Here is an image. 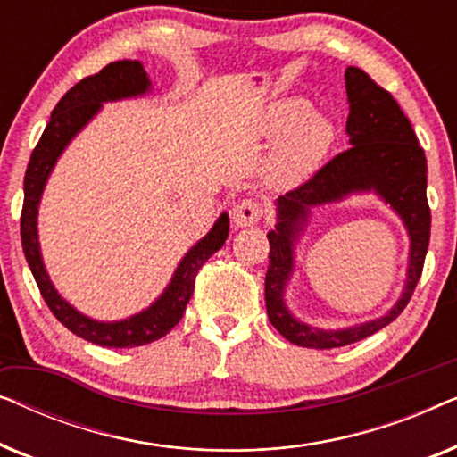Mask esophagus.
<instances>
[{
  "label": "esophagus",
  "instance_id": "obj_1",
  "mask_svg": "<svg viewBox=\"0 0 457 457\" xmlns=\"http://www.w3.org/2000/svg\"><path fill=\"white\" fill-rule=\"evenodd\" d=\"M233 224L237 228H245V227H253L255 222L262 218V205L252 202V199H243L233 208Z\"/></svg>",
  "mask_w": 457,
  "mask_h": 457
}]
</instances>
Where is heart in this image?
Returning <instances> with one entry per match:
<instances>
[{"mask_svg": "<svg viewBox=\"0 0 457 457\" xmlns=\"http://www.w3.org/2000/svg\"><path fill=\"white\" fill-rule=\"evenodd\" d=\"M268 139H278L266 160V172L278 183H297L312 177L335 141V127L327 116L312 114L303 99H278L268 110Z\"/></svg>", "mask_w": 457, "mask_h": 457, "instance_id": "obj_1", "label": "heart"}]
</instances>
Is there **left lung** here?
<instances>
[{
    "label": "left lung",
    "instance_id": "left-lung-1",
    "mask_svg": "<svg viewBox=\"0 0 457 457\" xmlns=\"http://www.w3.org/2000/svg\"><path fill=\"white\" fill-rule=\"evenodd\" d=\"M349 149L328 162L308 183L274 202L277 224L268 230L270 264L266 272V312L270 324L293 345L333 349L361 341L395 320L408 305L422 274L430 239L427 204V158L416 133L391 93L364 71H345ZM377 195L403 220L411 239L406 280L398 302L383 317L343 329H320L299 321L286 305V289L295 273L296 245L316 207L349 196Z\"/></svg>",
    "mask_w": 457,
    "mask_h": 457
}]
</instances>
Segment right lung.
<instances>
[{
	"mask_svg": "<svg viewBox=\"0 0 457 457\" xmlns=\"http://www.w3.org/2000/svg\"><path fill=\"white\" fill-rule=\"evenodd\" d=\"M154 93L149 74L139 60L112 62L102 72L87 77L60 99L43 130L24 174V205L21 218V237L24 258L37 280L43 299L54 316L80 339L102 347H139L158 341L177 327L193 295L195 274L204 262L224 245L228 237V214L222 212L212 228L197 243H193L174 268L170 283L147 308L120 320H97L83 314L66 302L49 278L39 243V205L43 191L55 164L77 135L104 110V104L122 99L145 97Z\"/></svg>",
	"mask_w": 457,
	"mask_h": 457,
	"instance_id": "obj_1",
	"label": "right lung"
}]
</instances>
